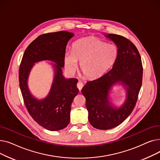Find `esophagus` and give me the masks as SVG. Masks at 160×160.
<instances>
[{"mask_svg": "<svg viewBox=\"0 0 160 160\" xmlns=\"http://www.w3.org/2000/svg\"><path fill=\"white\" fill-rule=\"evenodd\" d=\"M77 88H78V89L80 91L82 89V88L83 87V83L82 82H81L80 81V82H78V83H77Z\"/></svg>", "mask_w": 160, "mask_h": 160, "instance_id": "34e87169", "label": "esophagus"}]
</instances>
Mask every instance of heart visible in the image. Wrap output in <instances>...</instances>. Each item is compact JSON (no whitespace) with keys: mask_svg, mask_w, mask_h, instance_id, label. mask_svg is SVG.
<instances>
[{"mask_svg":"<svg viewBox=\"0 0 160 160\" xmlns=\"http://www.w3.org/2000/svg\"><path fill=\"white\" fill-rule=\"evenodd\" d=\"M119 50L115 45L106 43L95 37L82 38L72 45V52L66 51L65 63L71 71L77 69L78 62L84 77L96 79L106 73L115 63Z\"/></svg>","mask_w":160,"mask_h":160,"instance_id":"obj_1","label":"heart"}]
</instances>
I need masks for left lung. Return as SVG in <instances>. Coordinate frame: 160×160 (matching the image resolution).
Listing matches in <instances>:
<instances>
[{"mask_svg":"<svg viewBox=\"0 0 160 160\" xmlns=\"http://www.w3.org/2000/svg\"><path fill=\"white\" fill-rule=\"evenodd\" d=\"M118 47V56L112 69L102 77L88 82L82 89L86 98L90 124L97 129L109 130L121 124L132 112L142 85V65L138 48L128 39L117 34L106 36ZM121 82L127 89L128 97L118 109L108 102V91Z\"/></svg>","mask_w":160,"mask_h":160,"instance_id":"left-lung-1","label":"left lung"}]
</instances>
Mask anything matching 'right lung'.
<instances>
[{"mask_svg": "<svg viewBox=\"0 0 160 160\" xmlns=\"http://www.w3.org/2000/svg\"><path fill=\"white\" fill-rule=\"evenodd\" d=\"M73 36L72 33L67 31L40 35L25 50L19 67V86L25 106L33 120L50 131L63 129L69 124L71 106L78 93V80L65 79L62 71L67 42ZM42 60H50L57 63L54 65L55 75L48 96L43 100H37L29 93L27 80L34 63Z\"/></svg>", "mask_w": 160, "mask_h": 160, "instance_id": "add662e5", "label": "right lung"}]
</instances>
